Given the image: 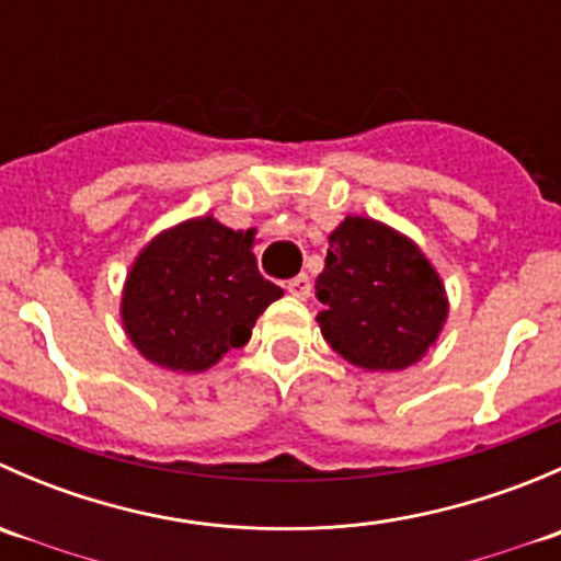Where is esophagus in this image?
Instances as JSON below:
<instances>
[{
    "instance_id": "1",
    "label": "esophagus",
    "mask_w": 561,
    "mask_h": 561,
    "mask_svg": "<svg viewBox=\"0 0 561 561\" xmlns=\"http://www.w3.org/2000/svg\"><path fill=\"white\" fill-rule=\"evenodd\" d=\"M285 287H287V293H290V296L298 298V301H307V298L312 296V282H309L307 274L293 276V279L287 282Z\"/></svg>"
}]
</instances>
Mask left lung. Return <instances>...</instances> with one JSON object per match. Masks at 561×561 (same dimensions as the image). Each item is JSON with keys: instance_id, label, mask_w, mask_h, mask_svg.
<instances>
[{"instance_id": "1", "label": "left lung", "mask_w": 561, "mask_h": 561, "mask_svg": "<svg viewBox=\"0 0 561 561\" xmlns=\"http://www.w3.org/2000/svg\"><path fill=\"white\" fill-rule=\"evenodd\" d=\"M322 339L366 371H401L437 344L448 293L423 249L371 217H344L328 236L314 282Z\"/></svg>"}]
</instances>
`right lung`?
<instances>
[{"instance_id": "right-lung-1", "label": "right lung", "mask_w": 561, "mask_h": 561, "mask_svg": "<svg viewBox=\"0 0 561 561\" xmlns=\"http://www.w3.org/2000/svg\"><path fill=\"white\" fill-rule=\"evenodd\" d=\"M254 230L192 217L138 252L122 287V325L149 364L201 375L244 347L257 317L282 298L257 271Z\"/></svg>"}]
</instances>
